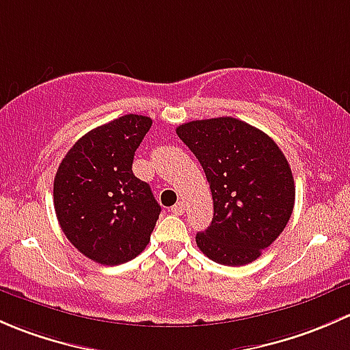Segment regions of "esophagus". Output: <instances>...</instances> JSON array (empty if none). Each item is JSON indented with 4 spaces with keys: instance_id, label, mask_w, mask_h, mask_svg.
<instances>
[{
    "instance_id": "34e87169",
    "label": "esophagus",
    "mask_w": 350,
    "mask_h": 350,
    "mask_svg": "<svg viewBox=\"0 0 350 350\" xmlns=\"http://www.w3.org/2000/svg\"><path fill=\"white\" fill-rule=\"evenodd\" d=\"M172 212H174L175 215H182L183 212H185V205H183V202H176L174 207H172Z\"/></svg>"
}]
</instances>
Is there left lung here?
I'll return each instance as SVG.
<instances>
[{
  "mask_svg": "<svg viewBox=\"0 0 350 350\" xmlns=\"http://www.w3.org/2000/svg\"><path fill=\"white\" fill-rule=\"evenodd\" d=\"M176 135L200 161L214 200L197 246L219 265L253 262L293 212L295 182L283 151L261 129L229 116L183 122Z\"/></svg>",
  "mask_w": 350,
  "mask_h": 350,
  "instance_id": "8db88e82",
  "label": "left lung"
}]
</instances>
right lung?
Here are the masks:
<instances>
[{"instance_id": "add662e5", "label": "right lung", "mask_w": 350, "mask_h": 350, "mask_svg": "<svg viewBox=\"0 0 350 350\" xmlns=\"http://www.w3.org/2000/svg\"><path fill=\"white\" fill-rule=\"evenodd\" d=\"M148 116L126 114L85 133L67 151L53 180V205L67 239L99 265L131 261L146 244L161 207L133 174Z\"/></svg>"}]
</instances>
